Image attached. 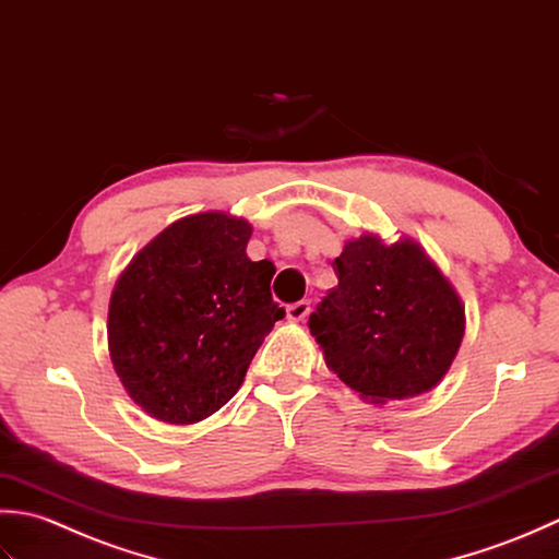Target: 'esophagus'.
<instances>
[{
  "label": "esophagus",
  "mask_w": 559,
  "mask_h": 559,
  "mask_svg": "<svg viewBox=\"0 0 559 559\" xmlns=\"http://www.w3.org/2000/svg\"><path fill=\"white\" fill-rule=\"evenodd\" d=\"M311 311V304L309 301H296V304H289L287 306V318L292 323H301L306 316H309Z\"/></svg>",
  "instance_id": "34e87169"
}]
</instances>
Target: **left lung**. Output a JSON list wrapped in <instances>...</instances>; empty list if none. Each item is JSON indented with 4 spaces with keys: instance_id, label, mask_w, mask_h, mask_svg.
Segmentation results:
<instances>
[{
    "instance_id": "left-lung-1",
    "label": "left lung",
    "mask_w": 559,
    "mask_h": 559,
    "mask_svg": "<svg viewBox=\"0 0 559 559\" xmlns=\"http://www.w3.org/2000/svg\"><path fill=\"white\" fill-rule=\"evenodd\" d=\"M337 287L309 318L325 367L364 403L437 389L465 335V306L415 238L364 231L335 258Z\"/></svg>"
}]
</instances>
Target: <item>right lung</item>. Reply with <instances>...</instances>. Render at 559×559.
<instances>
[{
    "label": "right lung",
    "instance_id": "right-lung-1",
    "mask_svg": "<svg viewBox=\"0 0 559 559\" xmlns=\"http://www.w3.org/2000/svg\"><path fill=\"white\" fill-rule=\"evenodd\" d=\"M243 216L188 214L120 272L108 304V352L122 389L166 425H195L241 389L248 364L284 316L270 260L253 263Z\"/></svg>",
    "mask_w": 559,
    "mask_h": 559
}]
</instances>
